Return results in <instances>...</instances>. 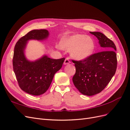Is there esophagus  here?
Here are the masks:
<instances>
[{"mask_svg": "<svg viewBox=\"0 0 130 130\" xmlns=\"http://www.w3.org/2000/svg\"><path fill=\"white\" fill-rule=\"evenodd\" d=\"M70 63V60H69V58L68 57L66 58L65 59L64 62V65L68 64Z\"/></svg>", "mask_w": 130, "mask_h": 130, "instance_id": "34e87169", "label": "esophagus"}]
</instances>
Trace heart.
Returning a JSON list of instances; mask_svg holds the SVG:
<instances>
[{
	"mask_svg": "<svg viewBox=\"0 0 130 130\" xmlns=\"http://www.w3.org/2000/svg\"><path fill=\"white\" fill-rule=\"evenodd\" d=\"M60 46L63 49L70 50L74 59L82 60L91 55L95 45L92 37L84 34H75L63 38Z\"/></svg>",
	"mask_w": 130,
	"mask_h": 130,
	"instance_id": "obj_1",
	"label": "heart"
}]
</instances>
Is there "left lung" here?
<instances>
[{"instance_id": "1", "label": "left lung", "mask_w": 130, "mask_h": 130, "mask_svg": "<svg viewBox=\"0 0 130 130\" xmlns=\"http://www.w3.org/2000/svg\"><path fill=\"white\" fill-rule=\"evenodd\" d=\"M90 33L97 37L105 51L91 55L83 60H72L76 68L73 77L74 85L81 93L87 96L103 90L115 74L117 67L115 43L103 33Z\"/></svg>"}]
</instances>
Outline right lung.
<instances>
[{"label": "right lung", "mask_w": 130, "mask_h": 130, "mask_svg": "<svg viewBox=\"0 0 130 130\" xmlns=\"http://www.w3.org/2000/svg\"><path fill=\"white\" fill-rule=\"evenodd\" d=\"M45 29L33 30L18 41L14 46L13 68L22 90L33 95L44 94L50 87L55 74L60 70L64 58H50L46 55L34 61L27 60L24 50L30 40L43 41L49 36Z\"/></svg>", "instance_id": "right-lung-1"}]
</instances>
